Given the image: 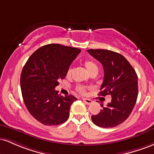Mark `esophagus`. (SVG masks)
I'll use <instances>...</instances> for the list:
<instances>
[{
	"label": "esophagus",
	"mask_w": 154,
	"mask_h": 154,
	"mask_svg": "<svg viewBox=\"0 0 154 154\" xmlns=\"http://www.w3.org/2000/svg\"><path fill=\"white\" fill-rule=\"evenodd\" d=\"M83 101L85 102L86 104H88V105H90V104H91L93 103V100H91V99H88V98H83Z\"/></svg>",
	"instance_id": "34e87169"
}]
</instances>
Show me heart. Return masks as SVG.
Instances as JSON below:
<instances>
[{"label": "heart", "mask_w": 154, "mask_h": 154, "mask_svg": "<svg viewBox=\"0 0 154 154\" xmlns=\"http://www.w3.org/2000/svg\"><path fill=\"white\" fill-rule=\"evenodd\" d=\"M85 66L86 69H88V71L90 72V74L93 73V72H98V67L97 66V64L93 62V61L91 60H87V61H85ZM72 69L71 68H69L67 71L66 76L68 77H69L72 75ZM77 91L80 94H85L86 93V88L85 86L82 85H78L76 88Z\"/></svg>", "instance_id": "obj_1"}]
</instances>
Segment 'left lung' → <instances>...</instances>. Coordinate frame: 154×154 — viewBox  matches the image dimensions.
<instances>
[{
	"label": "left lung",
	"mask_w": 154,
	"mask_h": 154,
	"mask_svg": "<svg viewBox=\"0 0 154 154\" xmlns=\"http://www.w3.org/2000/svg\"><path fill=\"white\" fill-rule=\"evenodd\" d=\"M101 63L104 70L99 95H111V100L91 116L93 122L103 128H114L125 121L135 106L138 94L137 75L125 57L118 53L104 49L87 51Z\"/></svg>",
	"instance_id": "1"
}]
</instances>
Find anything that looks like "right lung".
Wrapping results in <instances>:
<instances>
[{"mask_svg": "<svg viewBox=\"0 0 154 154\" xmlns=\"http://www.w3.org/2000/svg\"><path fill=\"white\" fill-rule=\"evenodd\" d=\"M81 50L60 44H48L35 51L23 67L21 91L26 109L44 125H59L69 116L73 95L61 96L55 88L66 76Z\"/></svg>", "mask_w": 154, "mask_h": 154, "instance_id": "add662e5", "label": "right lung"}]
</instances>
